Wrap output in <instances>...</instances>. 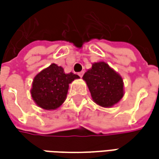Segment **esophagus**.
Returning <instances> with one entry per match:
<instances>
[{
    "instance_id": "obj_1",
    "label": "esophagus",
    "mask_w": 159,
    "mask_h": 159,
    "mask_svg": "<svg viewBox=\"0 0 159 159\" xmlns=\"http://www.w3.org/2000/svg\"><path fill=\"white\" fill-rule=\"evenodd\" d=\"M83 74H84V71H83V70H81V71H80V72L78 73V75H79V76H80V77H82Z\"/></svg>"
}]
</instances>
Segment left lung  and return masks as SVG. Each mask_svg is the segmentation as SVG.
<instances>
[{"label": "left lung", "instance_id": "obj_1", "mask_svg": "<svg viewBox=\"0 0 159 159\" xmlns=\"http://www.w3.org/2000/svg\"><path fill=\"white\" fill-rule=\"evenodd\" d=\"M86 81L93 101L104 108L115 105L124 95V83L121 76L104 62L92 64L85 72Z\"/></svg>", "mask_w": 159, "mask_h": 159}]
</instances>
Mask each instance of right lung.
Here are the masks:
<instances>
[{
  "label": "right lung",
  "mask_w": 159,
  "mask_h": 159,
  "mask_svg": "<svg viewBox=\"0 0 159 159\" xmlns=\"http://www.w3.org/2000/svg\"><path fill=\"white\" fill-rule=\"evenodd\" d=\"M79 78L72 72L65 73L61 66L50 64L34 77L32 97L40 108L48 111L56 110L65 100L69 84Z\"/></svg>",
  "instance_id": "add662e5"
}]
</instances>
